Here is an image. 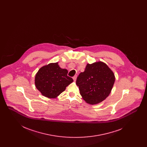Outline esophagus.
<instances>
[{
	"mask_svg": "<svg viewBox=\"0 0 147 147\" xmlns=\"http://www.w3.org/2000/svg\"><path fill=\"white\" fill-rule=\"evenodd\" d=\"M77 76H74V77H73V80H74V81H76V79H77Z\"/></svg>",
	"mask_w": 147,
	"mask_h": 147,
	"instance_id": "1",
	"label": "esophagus"
}]
</instances>
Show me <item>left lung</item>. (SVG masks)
<instances>
[{
	"instance_id": "8db88e82",
	"label": "left lung",
	"mask_w": 147,
	"mask_h": 147,
	"mask_svg": "<svg viewBox=\"0 0 147 147\" xmlns=\"http://www.w3.org/2000/svg\"><path fill=\"white\" fill-rule=\"evenodd\" d=\"M115 81L112 70L106 63L98 61L86 64L84 72L80 73L77 78L76 84L84 101L95 105L109 96Z\"/></svg>"
}]
</instances>
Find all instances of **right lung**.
Wrapping results in <instances>:
<instances>
[{
	"label": "right lung",
	"mask_w": 147,
	"mask_h": 147,
	"mask_svg": "<svg viewBox=\"0 0 147 147\" xmlns=\"http://www.w3.org/2000/svg\"><path fill=\"white\" fill-rule=\"evenodd\" d=\"M68 73L66 69L59 67L58 62L45 65L36 74V88L46 98H57L73 82L71 78L67 76Z\"/></svg>",
	"instance_id": "add662e5"
}]
</instances>
